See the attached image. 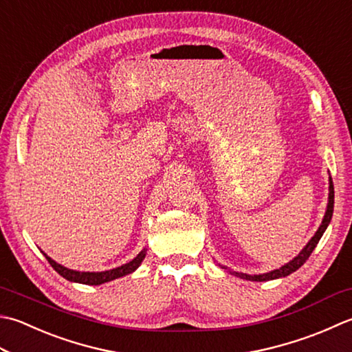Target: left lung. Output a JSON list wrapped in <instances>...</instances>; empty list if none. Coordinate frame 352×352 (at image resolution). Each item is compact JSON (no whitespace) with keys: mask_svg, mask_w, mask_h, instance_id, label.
<instances>
[{"mask_svg":"<svg viewBox=\"0 0 352 352\" xmlns=\"http://www.w3.org/2000/svg\"><path fill=\"white\" fill-rule=\"evenodd\" d=\"M333 210H334V184H333V178L329 177V194H328V206H327V212L325 217L322 219V224L318 229V232L314 233V236L308 241V244L302 249V252L296 256L294 259H292L290 263L282 265L280 268H276L270 273H264V274H245V273H238V272H230L235 276L241 278V279H247V280H258V282H264V280H272V279H278V278H285L288 274H292L293 272L298 270L299 267H302L305 264V261L309 258V254L313 253V250L316 249V245L320 241L322 235L325 233L328 224L331 223L333 218ZM226 268V267H223Z\"/></svg>","mask_w":352,"mask_h":352,"instance_id":"8db88e82","label":"left lung"}]
</instances>
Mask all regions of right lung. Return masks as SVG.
I'll use <instances>...</instances> for the list:
<instances>
[{
    "label": "right lung",
    "instance_id": "add662e5",
    "mask_svg": "<svg viewBox=\"0 0 352 352\" xmlns=\"http://www.w3.org/2000/svg\"><path fill=\"white\" fill-rule=\"evenodd\" d=\"M45 254V253H44ZM146 256V249H143L137 256L129 261L128 264H123L117 268H113V270H107V272H76V270H70V268H67L64 265L58 264L56 261H53L50 256L45 258L50 265L56 270L62 278H65L67 280H72V282H79V284H85V285H100V284H105V282L109 280H114L117 278H122V276H126V274L135 272L139 265L142 264V261Z\"/></svg>",
    "mask_w": 352,
    "mask_h": 352
}]
</instances>
